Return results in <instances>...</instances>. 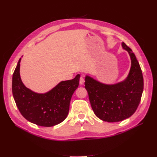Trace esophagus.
I'll return each instance as SVG.
<instances>
[{"label":"esophagus","mask_w":157,"mask_h":157,"mask_svg":"<svg viewBox=\"0 0 157 157\" xmlns=\"http://www.w3.org/2000/svg\"><path fill=\"white\" fill-rule=\"evenodd\" d=\"M84 78L83 76H81L80 78H79V84L80 85H83L84 84Z\"/></svg>","instance_id":"34e87169"}]
</instances>
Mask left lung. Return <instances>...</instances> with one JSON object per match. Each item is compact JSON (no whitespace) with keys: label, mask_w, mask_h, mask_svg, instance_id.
<instances>
[{"label":"left lung","mask_w":157,"mask_h":157,"mask_svg":"<svg viewBox=\"0 0 157 157\" xmlns=\"http://www.w3.org/2000/svg\"><path fill=\"white\" fill-rule=\"evenodd\" d=\"M123 48L131 58V68L124 81L115 84H105L86 76L85 88L94 114L107 122H118L131 117L140 102L144 79L139 63L132 50L124 42Z\"/></svg>","instance_id":"1"}]
</instances>
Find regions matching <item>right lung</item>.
Wrapping results in <instances>:
<instances>
[{"instance_id":"1","label":"right lung","mask_w":157,"mask_h":157,"mask_svg":"<svg viewBox=\"0 0 157 157\" xmlns=\"http://www.w3.org/2000/svg\"><path fill=\"white\" fill-rule=\"evenodd\" d=\"M20 61L13 74L12 92L19 111L29 122L43 127H52L67 116L71 96L79 86L80 75L62 81L51 90L38 94L26 88L20 78Z\"/></svg>"}]
</instances>
